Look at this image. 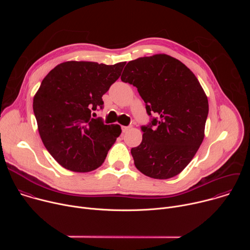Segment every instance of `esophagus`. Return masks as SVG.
Wrapping results in <instances>:
<instances>
[{"mask_svg":"<svg viewBox=\"0 0 250 250\" xmlns=\"http://www.w3.org/2000/svg\"><path fill=\"white\" fill-rule=\"evenodd\" d=\"M129 126H125V125H123L122 126V130H123V132H127L128 130H129Z\"/></svg>","mask_w":250,"mask_h":250,"instance_id":"34e87169","label":"esophagus"}]
</instances>
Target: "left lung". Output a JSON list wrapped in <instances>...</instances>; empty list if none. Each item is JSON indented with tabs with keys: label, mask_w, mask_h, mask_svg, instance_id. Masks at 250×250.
<instances>
[{
	"label": "left lung",
	"mask_w": 250,
	"mask_h": 250,
	"mask_svg": "<svg viewBox=\"0 0 250 250\" xmlns=\"http://www.w3.org/2000/svg\"><path fill=\"white\" fill-rule=\"evenodd\" d=\"M146 103L148 125L141 144L130 152L135 167L154 179H169L183 171L205 136L208 98L192 71L167 54L129 61L121 77Z\"/></svg>",
	"instance_id": "8db88e82"
}]
</instances>
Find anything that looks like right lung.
I'll list each match as a JSON object with an SVG mask.
<instances>
[{
  "label": "right lung",
  "instance_id": "1",
  "mask_svg": "<svg viewBox=\"0 0 250 250\" xmlns=\"http://www.w3.org/2000/svg\"><path fill=\"white\" fill-rule=\"evenodd\" d=\"M125 65L67 61L42 80L33 98V113L45 148L62 167L89 172L104 161L122 129L91 115L103 109L102 97Z\"/></svg>",
  "mask_w": 250,
  "mask_h": 250
}]
</instances>
